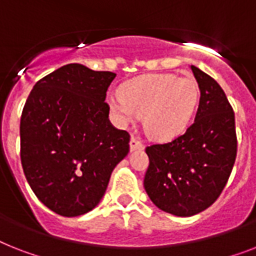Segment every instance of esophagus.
Returning a JSON list of instances; mask_svg holds the SVG:
<instances>
[{"label": "esophagus", "mask_w": 256, "mask_h": 256, "mask_svg": "<svg viewBox=\"0 0 256 256\" xmlns=\"http://www.w3.org/2000/svg\"><path fill=\"white\" fill-rule=\"evenodd\" d=\"M143 148H144V144L138 138L132 136V139H130V150L132 151H142Z\"/></svg>", "instance_id": "1"}]
</instances>
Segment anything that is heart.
I'll list each match as a JSON object with an SVG mask.
<instances>
[{"label":"heart","instance_id":"b5f03b06","mask_svg":"<svg viewBox=\"0 0 256 256\" xmlns=\"http://www.w3.org/2000/svg\"><path fill=\"white\" fill-rule=\"evenodd\" d=\"M121 96H110L118 122L130 124L144 117V132L155 140H170L186 132L200 102V85L193 78L172 74H146L124 82Z\"/></svg>","mask_w":256,"mask_h":256}]
</instances>
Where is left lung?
Wrapping results in <instances>:
<instances>
[{
    "label": "left lung",
    "instance_id": "1",
    "mask_svg": "<svg viewBox=\"0 0 256 256\" xmlns=\"http://www.w3.org/2000/svg\"><path fill=\"white\" fill-rule=\"evenodd\" d=\"M200 85V105L186 132L146 147L143 186L155 205L178 217L205 210L225 188L236 158V117L217 81L190 66Z\"/></svg>",
    "mask_w": 256,
    "mask_h": 256
}]
</instances>
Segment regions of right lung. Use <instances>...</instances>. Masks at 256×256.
Segmentation results:
<instances>
[{
    "instance_id": "right-lung-1",
    "label": "right lung",
    "mask_w": 256,
    "mask_h": 256,
    "mask_svg": "<svg viewBox=\"0 0 256 256\" xmlns=\"http://www.w3.org/2000/svg\"><path fill=\"white\" fill-rule=\"evenodd\" d=\"M116 74L67 64L34 85L20 117V162L35 196L63 217L97 206L128 154L130 135L109 121Z\"/></svg>"
}]
</instances>
